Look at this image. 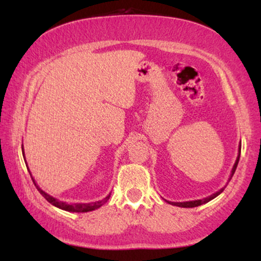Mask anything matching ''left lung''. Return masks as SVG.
<instances>
[{
    "label": "left lung",
    "instance_id": "8db88e82",
    "mask_svg": "<svg viewBox=\"0 0 261 261\" xmlns=\"http://www.w3.org/2000/svg\"><path fill=\"white\" fill-rule=\"evenodd\" d=\"M240 153H241V144H240V146H239L238 158H237V160H235V164H234L233 169H231L230 177H229V179H228V181H229V180L231 179V177H233V174H234V172H235V170H237V166H238V164H239V159H240ZM224 188H226V187H224ZM224 188L220 189V190H219V191H216L215 194L210 195V196H208V197L202 198V199H195V201H188V202H171V201H166V199H165V201H166L167 203H169V204L180 206V208H195V206H198V205L205 204V203H208L209 201H212V199H214L215 197H217V196H219V195L221 194V192H222V191L224 190Z\"/></svg>",
    "mask_w": 261,
    "mask_h": 261
}]
</instances>
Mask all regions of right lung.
I'll return each instance as SVG.
<instances>
[{
  "label": "right lung",
  "mask_w": 261,
  "mask_h": 261,
  "mask_svg": "<svg viewBox=\"0 0 261 261\" xmlns=\"http://www.w3.org/2000/svg\"><path fill=\"white\" fill-rule=\"evenodd\" d=\"M22 154H24V153H23V147H22ZM24 163H26V158H24ZM27 169H28V165H27ZM30 174H31V171H30ZM31 177H32V174H31ZM32 180H33L34 185H35V187H37L38 191L40 192L42 196H44L46 201L51 203L52 205L57 206V208L65 210V212H71V213H88V212H92V210L98 209L99 206H102L107 201H108L109 197H110V194H109L108 196H107V197L101 199V201L90 202V203H72V204H70V203L59 201V199L55 198V197H53V196L48 195L47 192H45L44 190H41L40 187H39V185L35 183V180H34L33 177H32Z\"/></svg>",
  "instance_id": "obj_1"
}]
</instances>
